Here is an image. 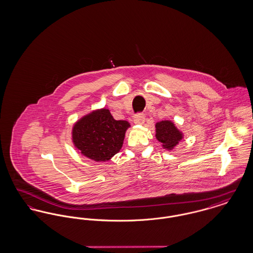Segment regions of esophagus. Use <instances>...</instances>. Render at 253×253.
<instances>
[{"mask_svg":"<svg viewBox=\"0 0 253 253\" xmlns=\"http://www.w3.org/2000/svg\"><path fill=\"white\" fill-rule=\"evenodd\" d=\"M133 122L135 124H144L145 122V116L143 114H137L134 116V119H133Z\"/></svg>","mask_w":253,"mask_h":253,"instance_id":"esophagus-1","label":"esophagus"}]
</instances>
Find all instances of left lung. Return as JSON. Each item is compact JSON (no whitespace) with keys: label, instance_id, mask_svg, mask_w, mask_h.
I'll use <instances>...</instances> for the list:
<instances>
[{"label":"left lung","instance_id":"obj_1","mask_svg":"<svg viewBox=\"0 0 253 253\" xmlns=\"http://www.w3.org/2000/svg\"><path fill=\"white\" fill-rule=\"evenodd\" d=\"M156 137L162 147L171 151L183 139V133L170 121H162L156 124Z\"/></svg>","mask_w":253,"mask_h":253}]
</instances>
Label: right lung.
<instances>
[{
  "instance_id": "right-lung-1",
  "label": "right lung",
  "mask_w": 253,
  "mask_h": 253,
  "mask_svg": "<svg viewBox=\"0 0 253 253\" xmlns=\"http://www.w3.org/2000/svg\"><path fill=\"white\" fill-rule=\"evenodd\" d=\"M129 127L128 121H116L108 109H98L74 124L73 143L87 158L108 161L121 151Z\"/></svg>"
}]
</instances>
